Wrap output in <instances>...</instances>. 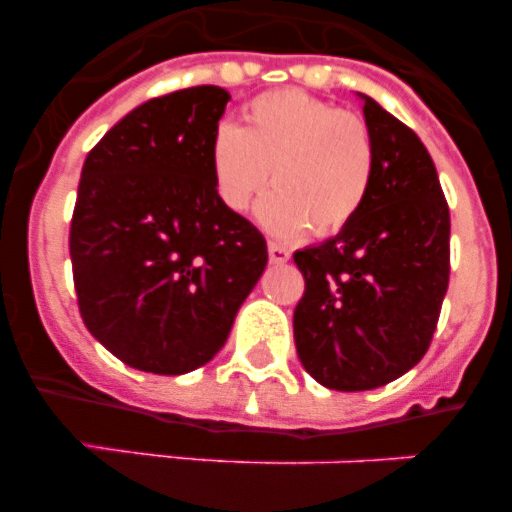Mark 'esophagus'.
I'll return each mask as SVG.
<instances>
[{"label":"esophagus","instance_id":"esophagus-1","mask_svg":"<svg viewBox=\"0 0 512 512\" xmlns=\"http://www.w3.org/2000/svg\"><path fill=\"white\" fill-rule=\"evenodd\" d=\"M289 256H292V253H289L284 246H279V243H269V261H271V264H287Z\"/></svg>","mask_w":512,"mask_h":512}]
</instances>
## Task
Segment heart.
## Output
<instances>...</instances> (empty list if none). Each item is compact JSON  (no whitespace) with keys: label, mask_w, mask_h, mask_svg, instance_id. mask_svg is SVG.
Wrapping results in <instances>:
<instances>
[{"label":"heart","mask_w":512,"mask_h":512,"mask_svg":"<svg viewBox=\"0 0 512 512\" xmlns=\"http://www.w3.org/2000/svg\"><path fill=\"white\" fill-rule=\"evenodd\" d=\"M246 125L220 122L210 140L215 192L228 210L259 205L269 233L330 235L354 220L374 176V135L356 112L336 110L300 89L253 99Z\"/></svg>","instance_id":"heart-1"}]
</instances>
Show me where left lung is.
Segmentation results:
<instances>
[{
	"instance_id": "obj_1",
	"label": "left lung",
	"mask_w": 512,
	"mask_h": 512,
	"mask_svg": "<svg viewBox=\"0 0 512 512\" xmlns=\"http://www.w3.org/2000/svg\"><path fill=\"white\" fill-rule=\"evenodd\" d=\"M374 176L336 238L295 251L305 295L295 346L328 390H374L410 372L433 341L449 289V205L418 135L364 97Z\"/></svg>"
}]
</instances>
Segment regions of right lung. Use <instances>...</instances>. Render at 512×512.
I'll return each mask as SVG.
<instances>
[{
  "mask_svg": "<svg viewBox=\"0 0 512 512\" xmlns=\"http://www.w3.org/2000/svg\"><path fill=\"white\" fill-rule=\"evenodd\" d=\"M230 94L148 99L89 151L69 251L84 325L122 364L187 374L225 346L269 253L215 192L210 140Z\"/></svg>",
  "mask_w": 512,
  "mask_h": 512,
  "instance_id": "add662e5",
  "label": "right lung"
}]
</instances>
